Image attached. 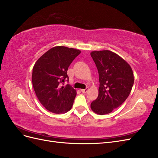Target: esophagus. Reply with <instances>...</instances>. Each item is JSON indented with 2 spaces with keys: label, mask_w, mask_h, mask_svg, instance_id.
<instances>
[{
  "label": "esophagus",
  "mask_w": 158,
  "mask_h": 158,
  "mask_svg": "<svg viewBox=\"0 0 158 158\" xmlns=\"http://www.w3.org/2000/svg\"><path fill=\"white\" fill-rule=\"evenodd\" d=\"M89 91V88H86L85 89H81V91L82 93H87Z\"/></svg>",
  "instance_id": "esophagus-1"
}]
</instances>
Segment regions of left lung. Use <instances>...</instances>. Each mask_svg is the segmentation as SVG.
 Here are the masks:
<instances>
[{
    "label": "left lung",
    "mask_w": 158,
    "mask_h": 158,
    "mask_svg": "<svg viewBox=\"0 0 158 158\" xmlns=\"http://www.w3.org/2000/svg\"><path fill=\"white\" fill-rule=\"evenodd\" d=\"M91 56L99 79L98 97L91 108L97 114H110L128 98L134 82L133 71L123 59L111 51H94Z\"/></svg>",
    "instance_id": "obj_1"
}]
</instances>
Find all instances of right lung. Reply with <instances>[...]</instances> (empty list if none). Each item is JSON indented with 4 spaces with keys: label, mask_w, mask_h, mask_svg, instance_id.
<instances>
[{
    "label": "right lung",
    "mask_w": 158,
    "mask_h": 158,
    "mask_svg": "<svg viewBox=\"0 0 158 158\" xmlns=\"http://www.w3.org/2000/svg\"><path fill=\"white\" fill-rule=\"evenodd\" d=\"M81 51L63 46L51 48L37 60L33 69L32 82L38 99L43 107L54 114L69 111L77 95L69 84L68 67Z\"/></svg>",
    "instance_id": "right-lung-1"
}]
</instances>
